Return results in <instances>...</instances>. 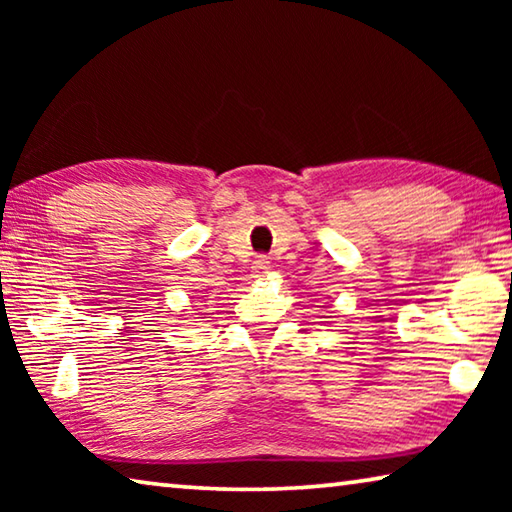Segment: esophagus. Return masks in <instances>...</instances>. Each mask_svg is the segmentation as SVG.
I'll list each match as a JSON object with an SVG mask.
<instances>
[{
	"label": "esophagus",
	"instance_id": "esophagus-1",
	"mask_svg": "<svg viewBox=\"0 0 512 512\" xmlns=\"http://www.w3.org/2000/svg\"><path fill=\"white\" fill-rule=\"evenodd\" d=\"M268 271H271V262L264 255H259L253 262V275L255 277H264Z\"/></svg>",
	"mask_w": 512,
	"mask_h": 512
}]
</instances>
